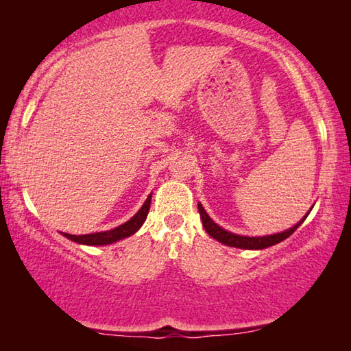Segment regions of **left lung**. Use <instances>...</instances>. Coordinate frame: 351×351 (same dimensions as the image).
<instances>
[{
    "label": "left lung",
    "instance_id": "left-lung-1",
    "mask_svg": "<svg viewBox=\"0 0 351 351\" xmlns=\"http://www.w3.org/2000/svg\"><path fill=\"white\" fill-rule=\"evenodd\" d=\"M311 209H313V207H311ZM311 209L306 212V215H304V218H302L299 223H295L293 228L283 230V232L272 234V235H263V237H247V235H239V234L229 232V230L223 229L221 226H218L209 217V213L204 210L203 204L198 203L199 217H201V219H203V226H204L206 232L209 234L212 239H215L217 241L223 243V245H226V246L240 247V249H255V251H258V249H266V247H269V246H274V245H277V243L287 240L288 237L293 234L294 230L299 228L302 223L305 221L306 217L310 215Z\"/></svg>",
    "mask_w": 351,
    "mask_h": 351
}]
</instances>
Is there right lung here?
<instances>
[{
	"label": "right lung",
	"instance_id": "obj_1",
	"mask_svg": "<svg viewBox=\"0 0 351 351\" xmlns=\"http://www.w3.org/2000/svg\"><path fill=\"white\" fill-rule=\"evenodd\" d=\"M150 203H152V193L148 195L145 203L142 204L141 209L136 212L127 223L117 226V228L111 229V230H102V232L85 234V235H71V234L62 232V235L66 237V239H69L71 241L79 243V245H86V246L111 245V243L123 240V239H127V237L133 235L134 232H138V230L141 229V226L145 221L148 210H150Z\"/></svg>",
	"mask_w": 351,
	"mask_h": 351
}]
</instances>
